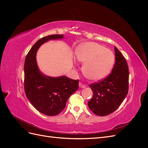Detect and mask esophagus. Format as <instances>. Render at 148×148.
<instances>
[{
  "mask_svg": "<svg viewBox=\"0 0 148 148\" xmlns=\"http://www.w3.org/2000/svg\"><path fill=\"white\" fill-rule=\"evenodd\" d=\"M79 86L80 88H84L86 87V85L84 84H83L82 82H79Z\"/></svg>",
  "mask_w": 148,
  "mask_h": 148,
  "instance_id": "1",
  "label": "esophagus"
}]
</instances>
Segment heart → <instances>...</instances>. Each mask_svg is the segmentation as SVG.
Returning <instances> with one entry per match:
<instances>
[{
	"instance_id": "1",
	"label": "heart",
	"mask_w": 148,
	"mask_h": 148,
	"mask_svg": "<svg viewBox=\"0 0 148 148\" xmlns=\"http://www.w3.org/2000/svg\"><path fill=\"white\" fill-rule=\"evenodd\" d=\"M77 60L83 64L84 77L96 82L105 78L113 68L114 53L104 46L96 42H86L79 45L75 51Z\"/></svg>"
}]
</instances>
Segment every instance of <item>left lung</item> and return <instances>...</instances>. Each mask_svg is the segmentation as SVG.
<instances>
[{
    "instance_id": "1",
    "label": "left lung",
    "mask_w": 148,
    "mask_h": 148,
    "mask_svg": "<svg viewBox=\"0 0 148 148\" xmlns=\"http://www.w3.org/2000/svg\"><path fill=\"white\" fill-rule=\"evenodd\" d=\"M115 64L111 73L99 82L89 85L93 96L88 104L94 114L106 116L112 113L126 97L128 91L129 71L125 57L115 47Z\"/></svg>"
}]
</instances>
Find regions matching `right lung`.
I'll list each match as a JSON object with an SVG mask.
<instances>
[{
	"instance_id": "add662e5",
	"label": "right lung",
	"mask_w": 148,
	"mask_h": 148,
	"mask_svg": "<svg viewBox=\"0 0 148 148\" xmlns=\"http://www.w3.org/2000/svg\"><path fill=\"white\" fill-rule=\"evenodd\" d=\"M63 38V34H53L39 39L31 48L25 61L26 96L36 109L49 116L60 114L64 109L69 97L78 88V79L65 76L47 77L39 71L37 65L36 56L39 47L49 40Z\"/></svg>"
}]
</instances>
